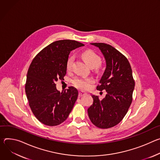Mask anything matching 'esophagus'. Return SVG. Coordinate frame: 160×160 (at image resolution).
<instances>
[{
    "label": "esophagus",
    "instance_id": "obj_1",
    "mask_svg": "<svg viewBox=\"0 0 160 160\" xmlns=\"http://www.w3.org/2000/svg\"><path fill=\"white\" fill-rule=\"evenodd\" d=\"M86 94V93L84 91H79V97H82Z\"/></svg>",
    "mask_w": 160,
    "mask_h": 160
}]
</instances>
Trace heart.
<instances>
[{"label":"heart","instance_id":"heart-1","mask_svg":"<svg viewBox=\"0 0 160 160\" xmlns=\"http://www.w3.org/2000/svg\"><path fill=\"white\" fill-rule=\"evenodd\" d=\"M82 57L85 62L90 67H99L101 63V58L97 53L92 50H86L82 52ZM74 62V57H70L66 62L67 70H70L72 68V63ZM72 82L74 86L81 90H86L89 88L93 82L92 78H79L77 77L72 79Z\"/></svg>","mask_w":160,"mask_h":160}]
</instances>
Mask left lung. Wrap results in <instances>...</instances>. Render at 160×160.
<instances>
[{
	"label": "left lung",
	"mask_w": 160,
	"mask_h": 160,
	"mask_svg": "<svg viewBox=\"0 0 160 160\" xmlns=\"http://www.w3.org/2000/svg\"><path fill=\"white\" fill-rule=\"evenodd\" d=\"M98 47L105 59L106 68L97 90L107 92L99 100L92 95L93 103L88 109V116L97 127L105 129L117 125L127 114L132 102L135 81L130 64L121 52L105 43H91Z\"/></svg>",
	"instance_id": "left-lung-1"
}]
</instances>
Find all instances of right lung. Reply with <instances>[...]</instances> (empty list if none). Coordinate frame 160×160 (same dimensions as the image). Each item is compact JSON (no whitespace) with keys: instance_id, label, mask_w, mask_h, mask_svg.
<instances>
[{"instance_id":"obj_1","label":"right lung","mask_w":160,"mask_h":160,"mask_svg":"<svg viewBox=\"0 0 160 160\" xmlns=\"http://www.w3.org/2000/svg\"><path fill=\"white\" fill-rule=\"evenodd\" d=\"M84 44L74 40L53 42L33 59L27 72L25 93L30 108L41 122L57 126L68 118L78 97L76 88L70 86L58 92L56 81L63 79L66 62L71 51Z\"/></svg>"}]
</instances>
